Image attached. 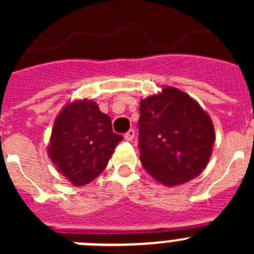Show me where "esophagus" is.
I'll list each match as a JSON object with an SVG mask.
<instances>
[{"instance_id": "obj_1", "label": "esophagus", "mask_w": 254, "mask_h": 254, "mask_svg": "<svg viewBox=\"0 0 254 254\" xmlns=\"http://www.w3.org/2000/svg\"><path fill=\"white\" fill-rule=\"evenodd\" d=\"M125 138H126V141L133 140V138H134V129H129V131L125 134Z\"/></svg>"}]
</instances>
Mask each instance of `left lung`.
<instances>
[{
    "mask_svg": "<svg viewBox=\"0 0 254 254\" xmlns=\"http://www.w3.org/2000/svg\"><path fill=\"white\" fill-rule=\"evenodd\" d=\"M140 160L165 187L185 185L207 165L215 142L214 123L192 96L161 86L140 102Z\"/></svg>",
    "mask_w": 254,
    "mask_h": 254,
    "instance_id": "left-lung-1",
    "label": "left lung"
}]
</instances>
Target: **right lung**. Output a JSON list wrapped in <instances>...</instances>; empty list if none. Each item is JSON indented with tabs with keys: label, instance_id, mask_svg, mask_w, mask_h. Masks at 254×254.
I'll return each instance as SVG.
<instances>
[{
	"label": "right lung",
	"instance_id": "right-lung-1",
	"mask_svg": "<svg viewBox=\"0 0 254 254\" xmlns=\"http://www.w3.org/2000/svg\"><path fill=\"white\" fill-rule=\"evenodd\" d=\"M123 137L111 117L90 99L69 100L56 117L47 146L56 169L72 186L93 182L105 169Z\"/></svg>",
	"mask_w": 254,
	"mask_h": 254
}]
</instances>
